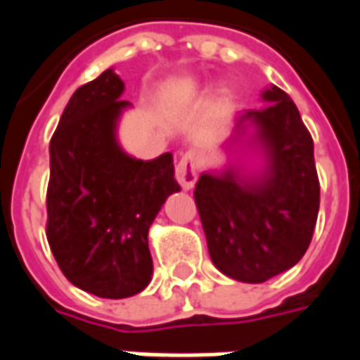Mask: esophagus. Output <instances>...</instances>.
I'll return each mask as SVG.
<instances>
[{
  "mask_svg": "<svg viewBox=\"0 0 360 360\" xmlns=\"http://www.w3.org/2000/svg\"><path fill=\"white\" fill-rule=\"evenodd\" d=\"M198 172H200V162H198V154L195 150H188L179 158V162L175 164V177L179 181V185L185 191L195 187L196 179H198Z\"/></svg>",
  "mask_w": 360,
  "mask_h": 360,
  "instance_id": "esophagus-1",
  "label": "esophagus"
}]
</instances>
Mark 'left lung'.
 <instances>
[{
  "mask_svg": "<svg viewBox=\"0 0 360 360\" xmlns=\"http://www.w3.org/2000/svg\"><path fill=\"white\" fill-rule=\"evenodd\" d=\"M262 98L264 108L237 119L252 162L202 173L195 188L212 262L247 283L268 281L301 260L320 206L314 144L301 113L278 86Z\"/></svg>",
  "mask_w": 360,
  "mask_h": 360,
  "instance_id": "8db88e82",
  "label": "left lung"
}]
</instances>
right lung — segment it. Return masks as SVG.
Segmentation results:
<instances>
[{"mask_svg":"<svg viewBox=\"0 0 360 360\" xmlns=\"http://www.w3.org/2000/svg\"><path fill=\"white\" fill-rule=\"evenodd\" d=\"M111 69L77 89L50 142L46 237L56 262L82 291L123 299L150 283L148 229L179 191L173 154L150 162L119 148L115 121L127 100Z\"/></svg>","mask_w":360,"mask_h":360,"instance_id":"right-lung-1","label":"right lung"}]
</instances>
